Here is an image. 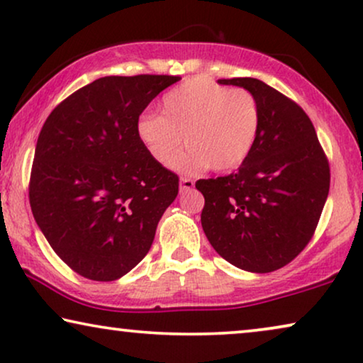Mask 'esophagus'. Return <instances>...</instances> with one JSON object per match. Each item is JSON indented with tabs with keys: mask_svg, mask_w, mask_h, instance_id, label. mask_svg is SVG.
I'll use <instances>...</instances> for the list:
<instances>
[{
	"mask_svg": "<svg viewBox=\"0 0 363 363\" xmlns=\"http://www.w3.org/2000/svg\"><path fill=\"white\" fill-rule=\"evenodd\" d=\"M195 186V182L191 180V178H182L180 180V191H186V190H191V188Z\"/></svg>",
	"mask_w": 363,
	"mask_h": 363,
	"instance_id": "34e87169",
	"label": "esophagus"
}]
</instances>
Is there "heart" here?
Wrapping results in <instances>:
<instances>
[{"label": "heart", "mask_w": 363, "mask_h": 363, "mask_svg": "<svg viewBox=\"0 0 363 363\" xmlns=\"http://www.w3.org/2000/svg\"><path fill=\"white\" fill-rule=\"evenodd\" d=\"M261 130V106L247 89H230L210 77L188 79L162 97L160 116L143 113L137 137L148 155L168 165L181 147L189 150L173 162L183 173L230 172L241 167Z\"/></svg>", "instance_id": "b5f03b06"}]
</instances>
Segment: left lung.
<instances>
[{
  "mask_svg": "<svg viewBox=\"0 0 363 363\" xmlns=\"http://www.w3.org/2000/svg\"><path fill=\"white\" fill-rule=\"evenodd\" d=\"M252 92L261 106L256 145L226 177L198 180L203 231L221 257L250 272L289 264L307 246L330 186L315 128L294 101L259 79H220Z\"/></svg>",
  "mask_w": 363,
  "mask_h": 363,
  "instance_id": "left-lung-1",
  "label": "left lung"
}]
</instances>
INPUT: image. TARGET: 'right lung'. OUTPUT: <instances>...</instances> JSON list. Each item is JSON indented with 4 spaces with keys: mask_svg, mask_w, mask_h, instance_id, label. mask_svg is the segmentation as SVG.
<instances>
[{
    "mask_svg": "<svg viewBox=\"0 0 363 363\" xmlns=\"http://www.w3.org/2000/svg\"><path fill=\"white\" fill-rule=\"evenodd\" d=\"M180 76H107L71 94L44 122L29 203L54 252L77 274L116 281L150 250L178 177L137 137L145 107Z\"/></svg>",
    "mask_w": 363,
    "mask_h": 363,
    "instance_id": "obj_1",
    "label": "right lung"
}]
</instances>
